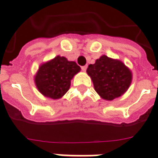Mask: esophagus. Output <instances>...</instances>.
Returning <instances> with one entry per match:
<instances>
[{"instance_id": "obj_1", "label": "esophagus", "mask_w": 158, "mask_h": 158, "mask_svg": "<svg viewBox=\"0 0 158 158\" xmlns=\"http://www.w3.org/2000/svg\"><path fill=\"white\" fill-rule=\"evenodd\" d=\"M87 68H88V65H84V66H81V70H83V71H86Z\"/></svg>"}]
</instances>
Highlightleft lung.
Returning a JSON list of instances; mask_svg holds the SVG:
<instances>
[{"label":"left lung","mask_w":158,"mask_h":158,"mask_svg":"<svg viewBox=\"0 0 158 158\" xmlns=\"http://www.w3.org/2000/svg\"><path fill=\"white\" fill-rule=\"evenodd\" d=\"M87 73L91 77L95 91L106 100H113L123 94L132 81L130 70L120 60L106 55L89 64Z\"/></svg>","instance_id":"1"}]
</instances>
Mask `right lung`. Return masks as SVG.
<instances>
[{"mask_svg":"<svg viewBox=\"0 0 158 158\" xmlns=\"http://www.w3.org/2000/svg\"><path fill=\"white\" fill-rule=\"evenodd\" d=\"M80 70L76 62L57 56L39 67L35 83L41 94L52 99H60L70 89L71 79Z\"/></svg>","mask_w":158,"mask_h":158,"instance_id":"1","label":"right lung"}]
</instances>
